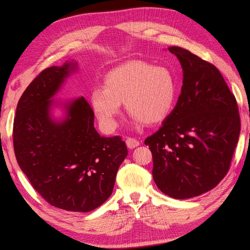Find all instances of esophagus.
I'll return each mask as SVG.
<instances>
[{
  "label": "esophagus",
  "instance_id": "esophagus-1",
  "mask_svg": "<svg viewBox=\"0 0 250 250\" xmlns=\"http://www.w3.org/2000/svg\"><path fill=\"white\" fill-rule=\"evenodd\" d=\"M126 145L129 149H133L140 145V142L133 138H127L126 139Z\"/></svg>",
  "mask_w": 250,
  "mask_h": 250
}]
</instances>
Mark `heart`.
Wrapping results in <instances>:
<instances>
[{"label":"heart","instance_id":"obj_1","mask_svg":"<svg viewBox=\"0 0 250 250\" xmlns=\"http://www.w3.org/2000/svg\"><path fill=\"white\" fill-rule=\"evenodd\" d=\"M176 96L175 81L163 66L132 60L106 74L103 88H94L89 102L103 128L111 130L124 103L135 122H162L172 110Z\"/></svg>","mask_w":250,"mask_h":250}]
</instances>
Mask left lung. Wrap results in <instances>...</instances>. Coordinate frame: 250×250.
<instances>
[{
  "label": "left lung",
  "instance_id": "left-lung-1",
  "mask_svg": "<svg viewBox=\"0 0 250 250\" xmlns=\"http://www.w3.org/2000/svg\"><path fill=\"white\" fill-rule=\"evenodd\" d=\"M168 50L183 67L181 94L145 144L157 188L172 198L188 199L214 188L229 172L241 122L236 98L214 64L183 48Z\"/></svg>",
  "mask_w": 250,
  "mask_h": 250
}]
</instances>
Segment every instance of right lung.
Masks as SVG:
<instances>
[{"mask_svg": "<svg viewBox=\"0 0 250 250\" xmlns=\"http://www.w3.org/2000/svg\"><path fill=\"white\" fill-rule=\"evenodd\" d=\"M76 67H48L30 83L18 103L12 137L18 164L37 193L53 207L86 213L108 199L128 151L121 137L97 132L83 97L63 104L62 120L52 118L53 97Z\"/></svg>", "mask_w": 250, "mask_h": 250, "instance_id": "1", "label": "right lung"}]
</instances>
